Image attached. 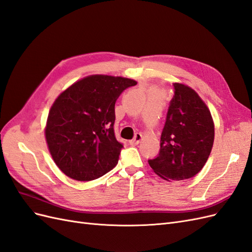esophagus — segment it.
I'll return each instance as SVG.
<instances>
[{
  "label": "esophagus",
  "mask_w": 252,
  "mask_h": 252,
  "mask_svg": "<svg viewBox=\"0 0 252 252\" xmlns=\"http://www.w3.org/2000/svg\"><path fill=\"white\" fill-rule=\"evenodd\" d=\"M141 139H142V134L141 133H135L134 138L131 141H129V144L132 145V146H134V145H138L141 142Z\"/></svg>",
  "instance_id": "34e87169"
}]
</instances>
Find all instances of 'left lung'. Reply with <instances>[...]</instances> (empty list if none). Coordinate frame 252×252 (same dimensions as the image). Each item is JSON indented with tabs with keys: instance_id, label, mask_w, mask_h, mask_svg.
<instances>
[{
	"instance_id": "1",
	"label": "left lung",
	"mask_w": 252,
	"mask_h": 252,
	"mask_svg": "<svg viewBox=\"0 0 252 252\" xmlns=\"http://www.w3.org/2000/svg\"><path fill=\"white\" fill-rule=\"evenodd\" d=\"M173 91L158 155L148 163L162 179L182 181L194 177L207 162L215 125L208 107L193 89L174 83Z\"/></svg>"
}]
</instances>
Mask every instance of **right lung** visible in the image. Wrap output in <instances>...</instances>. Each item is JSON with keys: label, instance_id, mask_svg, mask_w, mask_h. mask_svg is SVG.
<instances>
[{"label": "right lung", "instance_id": "add662e5", "mask_svg": "<svg viewBox=\"0 0 252 252\" xmlns=\"http://www.w3.org/2000/svg\"><path fill=\"white\" fill-rule=\"evenodd\" d=\"M130 79L90 75L61 94L49 111L45 134L50 155L67 177L101 178L117 166L123 149L114 134V104Z\"/></svg>", "mask_w": 252, "mask_h": 252}]
</instances>
